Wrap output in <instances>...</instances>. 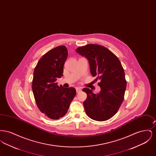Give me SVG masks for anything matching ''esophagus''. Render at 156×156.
Segmentation results:
<instances>
[{
	"instance_id": "1",
	"label": "esophagus",
	"mask_w": 156,
	"mask_h": 156,
	"mask_svg": "<svg viewBox=\"0 0 156 156\" xmlns=\"http://www.w3.org/2000/svg\"><path fill=\"white\" fill-rule=\"evenodd\" d=\"M75 89H76V92H77V93H78V92H81V89L80 88L76 87Z\"/></svg>"
}]
</instances>
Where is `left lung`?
<instances>
[{
	"label": "left lung",
	"mask_w": 156,
	"mask_h": 156,
	"mask_svg": "<svg viewBox=\"0 0 156 156\" xmlns=\"http://www.w3.org/2000/svg\"><path fill=\"white\" fill-rule=\"evenodd\" d=\"M76 52L89 61L90 71L101 90L97 94L91 89L84 88L87 94L83 102L87 115L90 119L105 121L111 119L118 111L126 90L124 69L118 58L104 46L88 44L78 47Z\"/></svg>",
	"instance_id": "8db88e82"
}]
</instances>
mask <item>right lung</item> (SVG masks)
<instances>
[{"instance_id":"right-lung-1","label":"right lung","mask_w":156,"mask_h":156,"mask_svg":"<svg viewBox=\"0 0 156 156\" xmlns=\"http://www.w3.org/2000/svg\"><path fill=\"white\" fill-rule=\"evenodd\" d=\"M68 57L65 45H59L39 59L33 73L32 90L37 106L47 117L54 120L63 117L73 100L74 88L59 87L55 82L63 76V67Z\"/></svg>"}]
</instances>
